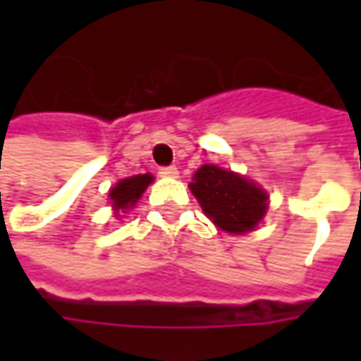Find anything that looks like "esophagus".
<instances>
[{
  "label": "esophagus",
  "mask_w": 361,
  "mask_h": 361,
  "mask_svg": "<svg viewBox=\"0 0 361 361\" xmlns=\"http://www.w3.org/2000/svg\"><path fill=\"white\" fill-rule=\"evenodd\" d=\"M160 176H164V178H176L178 176V169L176 166H162L159 169Z\"/></svg>",
  "instance_id": "esophagus-1"
}]
</instances>
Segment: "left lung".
Instances as JSON below:
<instances>
[{"instance_id":"obj_1","label":"left lung","mask_w":361,"mask_h":361,"mask_svg":"<svg viewBox=\"0 0 361 361\" xmlns=\"http://www.w3.org/2000/svg\"><path fill=\"white\" fill-rule=\"evenodd\" d=\"M188 187L204 215L227 233H249L267 213L269 195L263 188L215 164H202Z\"/></svg>"}]
</instances>
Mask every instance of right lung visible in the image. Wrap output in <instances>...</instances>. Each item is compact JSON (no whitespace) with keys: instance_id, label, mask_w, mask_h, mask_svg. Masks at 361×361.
<instances>
[{"instance_id":"obj_1","label":"right lung","mask_w":361,"mask_h":361,"mask_svg":"<svg viewBox=\"0 0 361 361\" xmlns=\"http://www.w3.org/2000/svg\"><path fill=\"white\" fill-rule=\"evenodd\" d=\"M152 174H136V176H128L122 178L116 187L110 190V202L114 207L116 213H126L130 207L136 204V201L140 199V195L145 192L146 187L152 183Z\"/></svg>"}]
</instances>
